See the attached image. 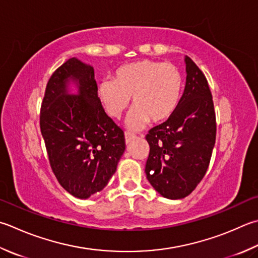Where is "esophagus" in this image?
<instances>
[{"label":"esophagus","mask_w":258,"mask_h":258,"mask_svg":"<svg viewBox=\"0 0 258 258\" xmlns=\"http://www.w3.org/2000/svg\"><path fill=\"white\" fill-rule=\"evenodd\" d=\"M134 139H135V135L131 134L128 132H125V142H126V144H128L131 141L134 140Z\"/></svg>","instance_id":"obj_1"}]
</instances>
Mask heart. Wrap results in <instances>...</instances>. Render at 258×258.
Returning a JSON list of instances; mask_svg holds the SVG:
<instances>
[{
    "label": "heart",
    "mask_w": 258,
    "mask_h": 258,
    "mask_svg": "<svg viewBox=\"0 0 258 258\" xmlns=\"http://www.w3.org/2000/svg\"><path fill=\"white\" fill-rule=\"evenodd\" d=\"M183 89L179 68L170 62L143 59L119 67L114 79H104L97 94L110 117H122L132 97L133 108L127 125L142 128L150 119L154 123L168 119L178 107Z\"/></svg>",
    "instance_id": "obj_1"
}]
</instances>
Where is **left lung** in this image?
<instances>
[{
	"label": "left lung",
	"instance_id": "1",
	"mask_svg": "<svg viewBox=\"0 0 258 258\" xmlns=\"http://www.w3.org/2000/svg\"><path fill=\"white\" fill-rule=\"evenodd\" d=\"M186 83L174 113L149 131V182L168 199H182L200 183L216 142V114L206 76L185 55Z\"/></svg>",
	"mask_w": 258,
	"mask_h": 258
}]
</instances>
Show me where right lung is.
Here are the masks:
<instances>
[{
	"instance_id": "obj_1",
	"label": "right lung",
	"mask_w": 258,
	"mask_h": 258,
	"mask_svg": "<svg viewBox=\"0 0 258 258\" xmlns=\"http://www.w3.org/2000/svg\"><path fill=\"white\" fill-rule=\"evenodd\" d=\"M74 80L79 95H68ZM94 68L72 58L55 70L45 87L40 128L58 182L76 198L102 191L125 151L123 130L105 113Z\"/></svg>"
}]
</instances>
